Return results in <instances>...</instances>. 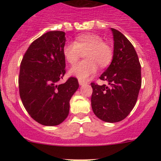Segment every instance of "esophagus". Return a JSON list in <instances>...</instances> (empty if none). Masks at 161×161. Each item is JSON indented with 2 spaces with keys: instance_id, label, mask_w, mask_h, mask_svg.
<instances>
[{
  "instance_id": "1",
  "label": "esophagus",
  "mask_w": 161,
  "mask_h": 161,
  "mask_svg": "<svg viewBox=\"0 0 161 161\" xmlns=\"http://www.w3.org/2000/svg\"><path fill=\"white\" fill-rule=\"evenodd\" d=\"M79 85H80V86H82V85H85V84L86 83V82L81 80V79H79Z\"/></svg>"
}]
</instances>
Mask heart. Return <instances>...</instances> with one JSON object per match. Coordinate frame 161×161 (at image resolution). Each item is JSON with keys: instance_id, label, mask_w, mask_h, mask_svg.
Instances as JSON below:
<instances>
[{"instance_id": "1", "label": "heart", "mask_w": 161, "mask_h": 161, "mask_svg": "<svg viewBox=\"0 0 161 161\" xmlns=\"http://www.w3.org/2000/svg\"><path fill=\"white\" fill-rule=\"evenodd\" d=\"M84 53L85 61L75 64L69 71L70 75L79 79H86L93 75L97 65L101 69L106 68L111 64L114 57V50L111 45L94 33L79 35L75 42L65 43L63 47V54L71 64H75Z\"/></svg>"}]
</instances>
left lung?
Here are the masks:
<instances>
[{"label": "left lung", "instance_id": "8db88e82", "mask_svg": "<svg viewBox=\"0 0 161 161\" xmlns=\"http://www.w3.org/2000/svg\"><path fill=\"white\" fill-rule=\"evenodd\" d=\"M114 57L100 79L108 85L91 83L92 109L96 116L106 122L122 121L136 105L140 90L141 65L131 42L118 30L111 28Z\"/></svg>", "mask_w": 161, "mask_h": 161}]
</instances>
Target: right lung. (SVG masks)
<instances>
[{"label":"right lung","instance_id":"right-lung-1","mask_svg":"<svg viewBox=\"0 0 161 161\" xmlns=\"http://www.w3.org/2000/svg\"><path fill=\"white\" fill-rule=\"evenodd\" d=\"M64 35L62 31L42 35L31 43L20 64L21 100L29 114L43 125H58L65 120L69 102L79 86L75 77L58 84L65 74Z\"/></svg>","mask_w":161,"mask_h":161}]
</instances>
